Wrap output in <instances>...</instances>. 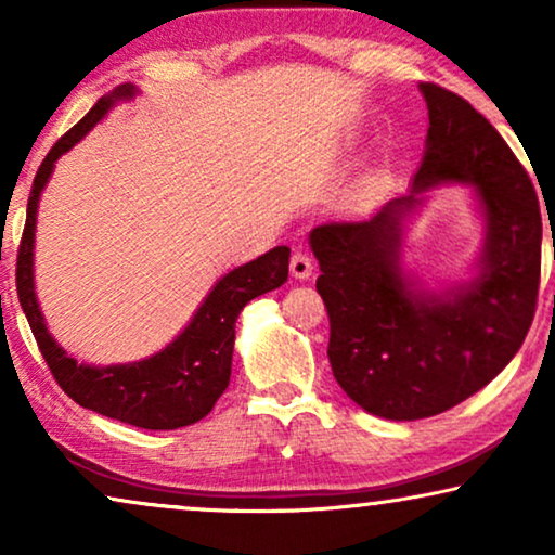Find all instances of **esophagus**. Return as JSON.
<instances>
[{"instance_id":"1","label":"esophagus","mask_w":555,"mask_h":555,"mask_svg":"<svg viewBox=\"0 0 555 555\" xmlns=\"http://www.w3.org/2000/svg\"><path fill=\"white\" fill-rule=\"evenodd\" d=\"M291 275L295 280H308L310 275H313V260H310L308 255L295 253L291 257Z\"/></svg>"}]
</instances>
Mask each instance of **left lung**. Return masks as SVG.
Wrapping results in <instances>:
<instances>
[{
  "label": "left lung",
  "instance_id": "obj_1",
  "mask_svg": "<svg viewBox=\"0 0 555 555\" xmlns=\"http://www.w3.org/2000/svg\"><path fill=\"white\" fill-rule=\"evenodd\" d=\"M420 93L429 128L409 192L308 234L333 376L363 412L391 422L442 414L488 386L526 340L541 280L543 222L526 169L465 98L431 82ZM452 183L470 189L483 245L467 279L429 284L405 262V224Z\"/></svg>",
  "mask_w": 555,
  "mask_h": 555
}]
</instances>
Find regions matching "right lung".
I'll list each match as a JSON object with an SVG mask.
<instances>
[{"label":"right lung","instance_id":"1","mask_svg":"<svg viewBox=\"0 0 555 555\" xmlns=\"http://www.w3.org/2000/svg\"><path fill=\"white\" fill-rule=\"evenodd\" d=\"M139 93L141 90L133 82L111 90L44 156L27 199V222L17 257V295L37 346L67 397L90 412L131 427L179 429L204 420L230 386L237 318L249 300L285 283L291 247H272L257 260L224 272L204 295L184 328L146 359L95 366L73 359L57 344L48 331L35 291V232L40 196L55 171L57 158L86 139L118 103L133 101Z\"/></svg>","mask_w":555,"mask_h":555}]
</instances>
